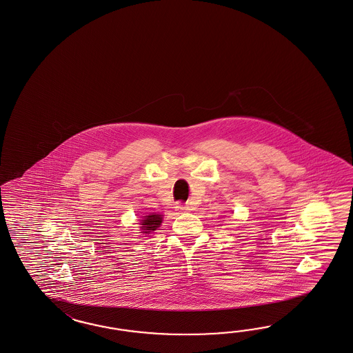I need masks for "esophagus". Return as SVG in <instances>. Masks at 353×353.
<instances>
[{
    "mask_svg": "<svg viewBox=\"0 0 353 353\" xmlns=\"http://www.w3.org/2000/svg\"><path fill=\"white\" fill-rule=\"evenodd\" d=\"M176 208H178V210L181 212H187L190 210V208H188V206H184V205H178Z\"/></svg>",
    "mask_w": 353,
    "mask_h": 353,
    "instance_id": "1",
    "label": "esophagus"
}]
</instances>
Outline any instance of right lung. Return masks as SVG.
<instances>
[{
	"instance_id": "add662e5",
	"label": "right lung",
	"mask_w": 353,
	"mask_h": 353,
	"mask_svg": "<svg viewBox=\"0 0 353 353\" xmlns=\"http://www.w3.org/2000/svg\"><path fill=\"white\" fill-rule=\"evenodd\" d=\"M141 219V230L143 234H151L156 231L162 223L161 214L157 212H151L148 215H143Z\"/></svg>"
}]
</instances>
